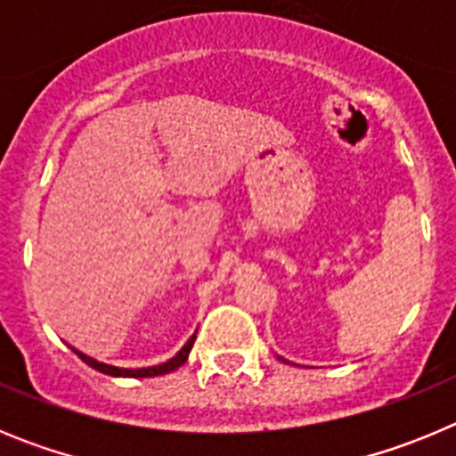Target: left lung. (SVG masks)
I'll return each mask as SVG.
<instances>
[{
  "label": "left lung",
  "instance_id": "8db88e82",
  "mask_svg": "<svg viewBox=\"0 0 456 456\" xmlns=\"http://www.w3.org/2000/svg\"><path fill=\"white\" fill-rule=\"evenodd\" d=\"M278 361H283V363H289V361H285V358H283V356H278Z\"/></svg>",
  "mask_w": 456,
  "mask_h": 456
}]
</instances>
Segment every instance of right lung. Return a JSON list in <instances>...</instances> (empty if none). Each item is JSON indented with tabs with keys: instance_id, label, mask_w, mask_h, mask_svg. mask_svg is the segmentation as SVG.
<instances>
[{
	"instance_id": "obj_1",
	"label": "right lung",
	"mask_w": 456,
	"mask_h": 456,
	"mask_svg": "<svg viewBox=\"0 0 456 456\" xmlns=\"http://www.w3.org/2000/svg\"><path fill=\"white\" fill-rule=\"evenodd\" d=\"M193 340H196V336L189 338L187 342L183 345V349H180L175 356H171L168 361H164V363H157V365H148V368H118V365H109V363H100V361H95V358L86 356V354H82L79 349L72 347V352L77 354L79 358H82L84 363L91 365L93 370H98V372L102 374H109V377H130V379H146V377H159V374H168L173 372V370H178L180 365L184 363L189 358V352H191L193 347Z\"/></svg>"
}]
</instances>
